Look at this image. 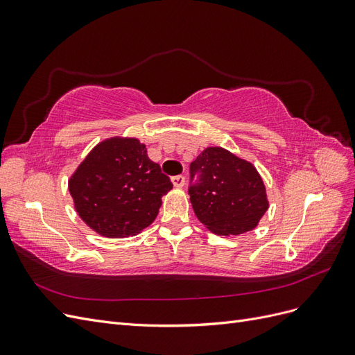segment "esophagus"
<instances>
[{
	"label": "esophagus",
	"mask_w": 355,
	"mask_h": 355,
	"mask_svg": "<svg viewBox=\"0 0 355 355\" xmlns=\"http://www.w3.org/2000/svg\"><path fill=\"white\" fill-rule=\"evenodd\" d=\"M171 182H173V185L176 188H182L185 185V178L184 176H173L171 178Z\"/></svg>",
	"instance_id": "34e87169"
}]
</instances>
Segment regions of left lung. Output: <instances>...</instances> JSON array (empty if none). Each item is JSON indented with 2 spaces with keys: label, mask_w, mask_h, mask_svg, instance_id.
I'll use <instances>...</instances> for the list:
<instances>
[{
  "label": "left lung",
  "mask_w": 355,
  "mask_h": 355,
  "mask_svg": "<svg viewBox=\"0 0 355 355\" xmlns=\"http://www.w3.org/2000/svg\"><path fill=\"white\" fill-rule=\"evenodd\" d=\"M189 171L192 209L209 231L240 235L257 227L270 202L252 163L220 146H210L192 161ZM196 174L198 180L192 184Z\"/></svg>",
  "instance_id": "1"
}]
</instances>
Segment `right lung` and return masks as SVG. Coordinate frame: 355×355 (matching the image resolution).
<instances>
[{
	"label": "right lung",
	"mask_w": 355,
	"mask_h": 355,
	"mask_svg": "<svg viewBox=\"0 0 355 355\" xmlns=\"http://www.w3.org/2000/svg\"><path fill=\"white\" fill-rule=\"evenodd\" d=\"M68 187L78 216L94 232L125 239L154 222L173 184L148 158L144 144L115 136L92 149Z\"/></svg>",
	"instance_id": "1"
}]
</instances>
